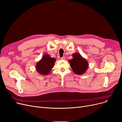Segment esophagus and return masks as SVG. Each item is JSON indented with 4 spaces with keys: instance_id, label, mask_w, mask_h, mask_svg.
<instances>
[{
    "instance_id": "obj_1",
    "label": "esophagus",
    "mask_w": 122,
    "mask_h": 122,
    "mask_svg": "<svg viewBox=\"0 0 122 122\" xmlns=\"http://www.w3.org/2000/svg\"><path fill=\"white\" fill-rule=\"evenodd\" d=\"M61 60H65V57H63L61 58Z\"/></svg>"
}]
</instances>
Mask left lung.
<instances>
[{
    "mask_svg": "<svg viewBox=\"0 0 122 122\" xmlns=\"http://www.w3.org/2000/svg\"><path fill=\"white\" fill-rule=\"evenodd\" d=\"M73 58L68 61L73 72L77 75H82L87 70L89 64L87 60L77 52L72 54Z\"/></svg>",
    "mask_w": 122,
    "mask_h": 122,
    "instance_id": "8db88e82",
    "label": "left lung"
}]
</instances>
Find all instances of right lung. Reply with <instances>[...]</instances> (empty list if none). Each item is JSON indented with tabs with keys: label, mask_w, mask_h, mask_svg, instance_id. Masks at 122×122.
<instances>
[{
	"label": "right lung",
	"mask_w": 122,
	"mask_h": 122,
	"mask_svg": "<svg viewBox=\"0 0 122 122\" xmlns=\"http://www.w3.org/2000/svg\"><path fill=\"white\" fill-rule=\"evenodd\" d=\"M55 61V58L51 57L48 54H45L42 56L41 60L37 62L36 69L40 75H48L54 67Z\"/></svg>",
	"instance_id": "obj_1"
}]
</instances>
